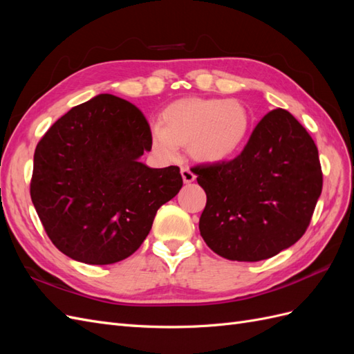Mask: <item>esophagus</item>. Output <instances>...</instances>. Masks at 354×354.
Listing matches in <instances>:
<instances>
[{
	"label": "esophagus",
	"instance_id": "obj_1",
	"mask_svg": "<svg viewBox=\"0 0 354 354\" xmlns=\"http://www.w3.org/2000/svg\"><path fill=\"white\" fill-rule=\"evenodd\" d=\"M181 177H183V181L187 183H192V181H195V174L192 173L189 168H181Z\"/></svg>",
	"mask_w": 354,
	"mask_h": 354
}]
</instances>
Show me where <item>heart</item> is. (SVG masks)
<instances>
[{"label": "heart", "instance_id": "heart-1", "mask_svg": "<svg viewBox=\"0 0 354 354\" xmlns=\"http://www.w3.org/2000/svg\"><path fill=\"white\" fill-rule=\"evenodd\" d=\"M251 125V113L239 100L187 97L167 106L162 124L151 127V140L162 159H174L180 146H189L198 162L218 164L242 151Z\"/></svg>", "mask_w": 354, "mask_h": 354}]
</instances>
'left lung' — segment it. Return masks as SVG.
Segmentation results:
<instances>
[{
	"instance_id": "obj_1",
	"label": "left lung",
	"mask_w": 354,
	"mask_h": 354,
	"mask_svg": "<svg viewBox=\"0 0 354 354\" xmlns=\"http://www.w3.org/2000/svg\"><path fill=\"white\" fill-rule=\"evenodd\" d=\"M205 190L201 236L232 261H260L303 236L322 192L317 147L285 109L257 124L239 156L194 168Z\"/></svg>"
}]
</instances>
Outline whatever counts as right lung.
<instances>
[{
    "label": "right lung",
    "mask_w": 354,
    "mask_h": 354,
    "mask_svg": "<svg viewBox=\"0 0 354 354\" xmlns=\"http://www.w3.org/2000/svg\"><path fill=\"white\" fill-rule=\"evenodd\" d=\"M151 127L134 104L99 94L75 106L37 145L30 198L65 255L104 266L134 254L156 211L183 186L178 167L151 168Z\"/></svg>",
    "instance_id": "right-lung-1"
}]
</instances>
